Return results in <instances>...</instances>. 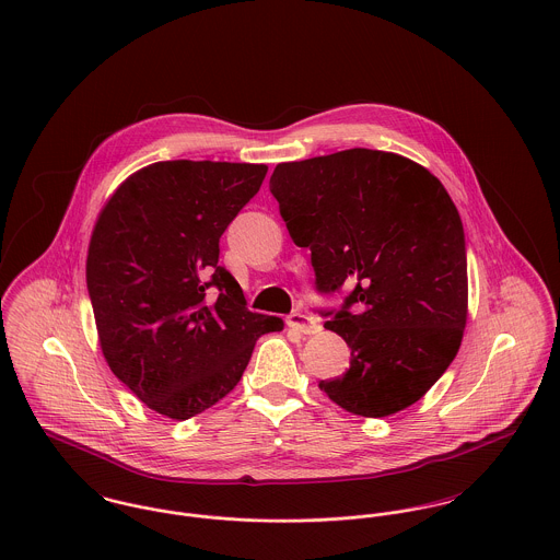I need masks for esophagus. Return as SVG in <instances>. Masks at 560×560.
Wrapping results in <instances>:
<instances>
[{
  "label": "esophagus",
  "mask_w": 560,
  "mask_h": 560,
  "mask_svg": "<svg viewBox=\"0 0 560 560\" xmlns=\"http://www.w3.org/2000/svg\"><path fill=\"white\" fill-rule=\"evenodd\" d=\"M287 323H289V327L298 329L300 334H317V331H319V325H317V320L313 319L311 315L302 313V311H295V313H291V315L287 317Z\"/></svg>",
  "instance_id": "34e87169"
}]
</instances>
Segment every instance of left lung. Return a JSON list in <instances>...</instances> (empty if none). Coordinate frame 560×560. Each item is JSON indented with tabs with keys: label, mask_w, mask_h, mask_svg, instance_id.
<instances>
[{
	"label": "left lung",
	"mask_w": 560,
	"mask_h": 560,
	"mask_svg": "<svg viewBox=\"0 0 560 560\" xmlns=\"http://www.w3.org/2000/svg\"><path fill=\"white\" fill-rule=\"evenodd\" d=\"M269 191L289 235L311 249L320 311L351 349L319 388L342 409L384 418L420 399L455 360L468 319L464 224L444 185L395 153L349 149L278 163Z\"/></svg>",
	"instance_id": "obj_1"
}]
</instances>
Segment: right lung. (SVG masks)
Segmentation results:
<instances>
[{"label":"right lung","mask_w":560,"mask_h":560,"mask_svg":"<svg viewBox=\"0 0 560 560\" xmlns=\"http://www.w3.org/2000/svg\"><path fill=\"white\" fill-rule=\"evenodd\" d=\"M262 163L158 161L101 211L85 282L112 373L151 409L187 420L224 399L256 340L284 320L249 313L220 237L256 196Z\"/></svg>","instance_id":"add662e5"}]
</instances>
